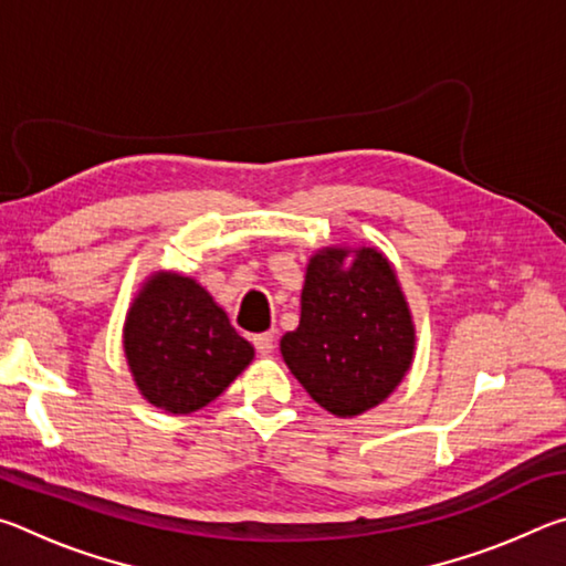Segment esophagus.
Instances as JSON below:
<instances>
[{
    "label": "esophagus",
    "mask_w": 566,
    "mask_h": 566,
    "mask_svg": "<svg viewBox=\"0 0 566 566\" xmlns=\"http://www.w3.org/2000/svg\"><path fill=\"white\" fill-rule=\"evenodd\" d=\"M252 342H254V349L260 354H272V349H274V334L272 332L254 334Z\"/></svg>",
    "instance_id": "1"
}]
</instances>
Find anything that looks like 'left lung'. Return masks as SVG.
<instances>
[{"mask_svg": "<svg viewBox=\"0 0 566 566\" xmlns=\"http://www.w3.org/2000/svg\"><path fill=\"white\" fill-rule=\"evenodd\" d=\"M280 349L306 395L332 415L381 405L415 359V322L387 256L375 247L319 249L306 264L300 327Z\"/></svg>", "mask_w": 566, "mask_h": 566, "instance_id": "left-lung-1", "label": "left lung"}]
</instances>
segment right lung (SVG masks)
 <instances>
[{"label":"right lung","mask_w":566,"mask_h":566,"mask_svg":"<svg viewBox=\"0 0 566 566\" xmlns=\"http://www.w3.org/2000/svg\"><path fill=\"white\" fill-rule=\"evenodd\" d=\"M124 354L149 405L171 415L207 407L254 359V347L229 324L202 284L157 272L124 322Z\"/></svg>","instance_id":"add662e5"}]
</instances>
